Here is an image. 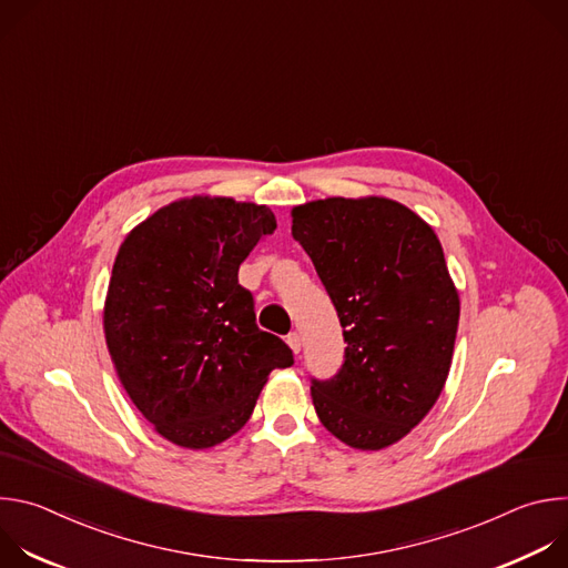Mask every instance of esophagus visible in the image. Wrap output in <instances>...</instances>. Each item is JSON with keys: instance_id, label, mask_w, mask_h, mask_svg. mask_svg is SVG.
Instances as JSON below:
<instances>
[{"instance_id": "esophagus-1", "label": "esophagus", "mask_w": 568, "mask_h": 568, "mask_svg": "<svg viewBox=\"0 0 568 568\" xmlns=\"http://www.w3.org/2000/svg\"><path fill=\"white\" fill-rule=\"evenodd\" d=\"M287 344H290V348L298 355L301 353V335L298 333H290L287 335Z\"/></svg>"}]
</instances>
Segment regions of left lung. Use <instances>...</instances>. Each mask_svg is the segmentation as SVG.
I'll return each mask as SVG.
<instances>
[{
	"label": "left lung",
	"mask_w": 568,
	"mask_h": 568,
	"mask_svg": "<svg viewBox=\"0 0 568 568\" xmlns=\"http://www.w3.org/2000/svg\"><path fill=\"white\" fill-rule=\"evenodd\" d=\"M292 235L348 344L333 379H312L316 416L348 447L384 449L432 412L449 375L460 298L440 240L418 213L379 195L298 204Z\"/></svg>",
	"instance_id": "8db88e82"
}]
</instances>
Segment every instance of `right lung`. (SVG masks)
Masks as SVG:
<instances>
[{"instance_id":"obj_1","label":"right lung","mask_w":568,"mask_h":568,"mask_svg":"<svg viewBox=\"0 0 568 568\" xmlns=\"http://www.w3.org/2000/svg\"><path fill=\"white\" fill-rule=\"evenodd\" d=\"M265 204L193 195L121 242L103 307L105 344L134 407L178 447L209 449L250 420L290 346L256 326L240 263L274 233Z\"/></svg>"}]
</instances>
